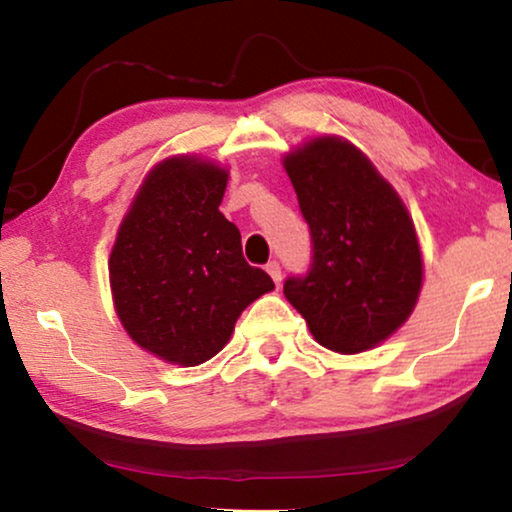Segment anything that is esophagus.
I'll list each match as a JSON object with an SVG mask.
<instances>
[{
	"label": "esophagus",
	"instance_id": "1",
	"mask_svg": "<svg viewBox=\"0 0 512 512\" xmlns=\"http://www.w3.org/2000/svg\"><path fill=\"white\" fill-rule=\"evenodd\" d=\"M265 270H268V275L272 277V282H275L277 286L282 284V268H279L277 261H270L268 265H265Z\"/></svg>",
	"mask_w": 512,
	"mask_h": 512
}]
</instances>
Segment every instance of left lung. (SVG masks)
<instances>
[{"label":"left lung","instance_id":"obj_1","mask_svg":"<svg viewBox=\"0 0 512 512\" xmlns=\"http://www.w3.org/2000/svg\"><path fill=\"white\" fill-rule=\"evenodd\" d=\"M312 233V265L284 296L321 347L359 354L415 310L424 261L401 195L347 139L321 135L284 156Z\"/></svg>","mask_w":512,"mask_h":512}]
</instances>
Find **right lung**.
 I'll use <instances>...</instances> for the list:
<instances>
[{"label": "right lung", "mask_w": 512, "mask_h": 512, "mask_svg": "<svg viewBox=\"0 0 512 512\" xmlns=\"http://www.w3.org/2000/svg\"><path fill=\"white\" fill-rule=\"evenodd\" d=\"M228 170L198 156L160 160L123 216L109 256L118 319L139 347L174 366H200L228 345L244 307L275 289L242 256L219 212Z\"/></svg>", "instance_id": "1"}]
</instances>
